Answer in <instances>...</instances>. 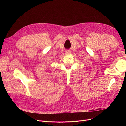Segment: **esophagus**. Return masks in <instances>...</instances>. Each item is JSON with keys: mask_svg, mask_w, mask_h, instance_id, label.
<instances>
[{"mask_svg": "<svg viewBox=\"0 0 126 126\" xmlns=\"http://www.w3.org/2000/svg\"><path fill=\"white\" fill-rule=\"evenodd\" d=\"M65 54L67 55H69L70 54V50H67L65 51Z\"/></svg>", "mask_w": 126, "mask_h": 126, "instance_id": "obj_1", "label": "esophagus"}]
</instances>
